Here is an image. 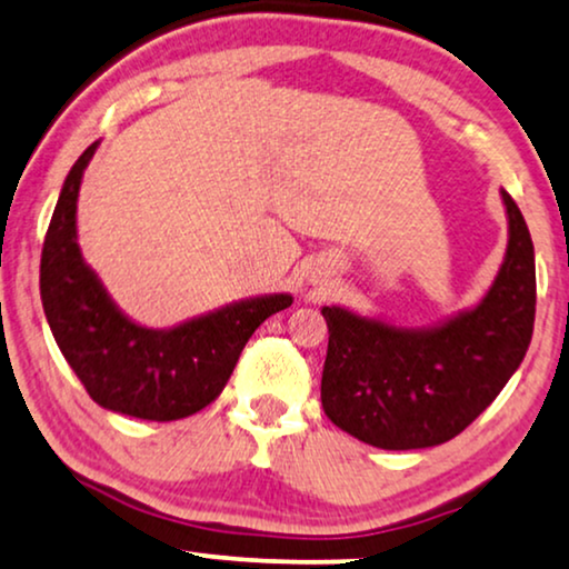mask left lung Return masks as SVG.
Wrapping results in <instances>:
<instances>
[{
	"instance_id": "obj_1",
	"label": "left lung",
	"mask_w": 569,
	"mask_h": 569,
	"mask_svg": "<svg viewBox=\"0 0 569 569\" xmlns=\"http://www.w3.org/2000/svg\"><path fill=\"white\" fill-rule=\"evenodd\" d=\"M507 251L478 305L433 326L322 307L328 357L320 399L328 420L378 449H428L462 433L520 368L536 320V251L515 199Z\"/></svg>"
}]
</instances>
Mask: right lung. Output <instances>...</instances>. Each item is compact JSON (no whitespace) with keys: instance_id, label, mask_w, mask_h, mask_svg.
Listing matches in <instances>:
<instances>
[{"instance_id":"1","label":"right lung","mask_w":569,"mask_h":569,"mask_svg":"<svg viewBox=\"0 0 569 569\" xmlns=\"http://www.w3.org/2000/svg\"><path fill=\"white\" fill-rule=\"evenodd\" d=\"M97 147L78 157L57 199L41 251V305L62 357L99 407L139 420H181L220 397L251 333L293 297L231 301L172 328L128 318L78 247V191Z\"/></svg>"}]
</instances>
